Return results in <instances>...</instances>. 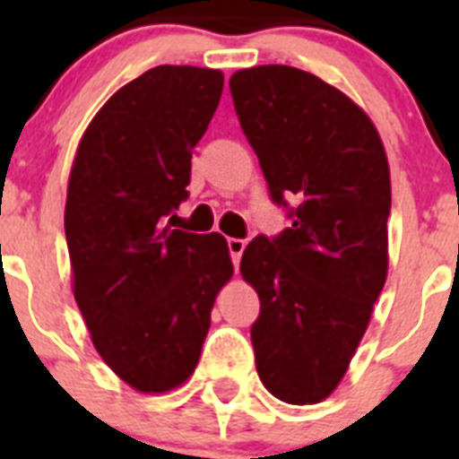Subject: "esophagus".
<instances>
[{
	"label": "esophagus",
	"mask_w": 459,
	"mask_h": 459,
	"mask_svg": "<svg viewBox=\"0 0 459 459\" xmlns=\"http://www.w3.org/2000/svg\"><path fill=\"white\" fill-rule=\"evenodd\" d=\"M227 248H230V255H232V264L238 266L243 250H246V241L243 238H227Z\"/></svg>",
	"instance_id": "esophagus-1"
}]
</instances>
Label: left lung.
Segmentation results:
<instances>
[{"instance_id":"8db88e82","label":"left lung","mask_w":459,"mask_h":459,"mask_svg":"<svg viewBox=\"0 0 459 459\" xmlns=\"http://www.w3.org/2000/svg\"><path fill=\"white\" fill-rule=\"evenodd\" d=\"M230 91L271 200L291 221L278 237H255L241 257L259 296L250 328L257 375L282 403H322L386 282V152L354 100L301 68H243Z\"/></svg>"}]
</instances>
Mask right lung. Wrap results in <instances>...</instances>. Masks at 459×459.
Segmentation results:
<instances>
[{"label": "right lung", "mask_w": 459, "mask_h": 459, "mask_svg": "<svg viewBox=\"0 0 459 459\" xmlns=\"http://www.w3.org/2000/svg\"><path fill=\"white\" fill-rule=\"evenodd\" d=\"M221 93L213 68L142 73L99 109L73 160L64 213L73 294L100 359L142 393L193 375L232 278L221 234L165 225L188 197L193 147Z\"/></svg>", "instance_id": "1"}]
</instances>
